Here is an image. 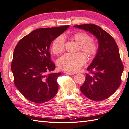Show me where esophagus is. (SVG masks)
Masks as SVG:
<instances>
[{"label": "esophagus", "instance_id": "esophagus-1", "mask_svg": "<svg viewBox=\"0 0 129 129\" xmlns=\"http://www.w3.org/2000/svg\"><path fill=\"white\" fill-rule=\"evenodd\" d=\"M64 73L65 74H69L70 75H74V73H70V72H64Z\"/></svg>", "mask_w": 129, "mask_h": 129}]
</instances>
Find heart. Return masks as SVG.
Here are the masks:
<instances>
[{
  "label": "heart",
  "instance_id": "heart-1",
  "mask_svg": "<svg viewBox=\"0 0 129 129\" xmlns=\"http://www.w3.org/2000/svg\"><path fill=\"white\" fill-rule=\"evenodd\" d=\"M73 38L79 44V49L87 55L92 56L96 54L99 46L96 42L90 40L91 37L85 32H78L73 35ZM65 37L61 35L56 38L52 43V50L55 54H59L64 50ZM86 62V57L81 53L66 54L57 60V65L60 69L69 72H75Z\"/></svg>",
  "mask_w": 129,
  "mask_h": 129
}]
</instances>
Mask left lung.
Returning a JSON list of instances; mask_svg holds the SVG:
<instances>
[{
    "label": "left lung",
    "instance_id": "8db88e82",
    "mask_svg": "<svg viewBox=\"0 0 129 129\" xmlns=\"http://www.w3.org/2000/svg\"><path fill=\"white\" fill-rule=\"evenodd\" d=\"M74 28L89 32L96 38L98 51L87 70L80 87L81 92L92 100L101 101L110 97L119 88L124 66L120 57L119 48L114 38L100 27L95 24L74 25Z\"/></svg>",
    "mask_w": 129,
    "mask_h": 129
}]
</instances>
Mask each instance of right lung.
Masks as SVG:
<instances>
[{
    "label": "right lung",
    "instance_id": "add662e5",
    "mask_svg": "<svg viewBox=\"0 0 129 129\" xmlns=\"http://www.w3.org/2000/svg\"><path fill=\"white\" fill-rule=\"evenodd\" d=\"M69 26L35 30L24 37L15 46L11 66L14 84L21 94L32 102L45 103L57 94L56 80L61 73L46 74L55 69L49 50L51 43Z\"/></svg>",
    "mask_w": 129,
    "mask_h": 129
}]
</instances>
